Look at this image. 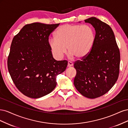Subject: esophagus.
Returning <instances> with one entry per match:
<instances>
[{
    "label": "esophagus",
    "instance_id": "34e87169",
    "mask_svg": "<svg viewBox=\"0 0 128 128\" xmlns=\"http://www.w3.org/2000/svg\"><path fill=\"white\" fill-rule=\"evenodd\" d=\"M73 66V64L72 62H70L69 61L68 62V65H67V67H72Z\"/></svg>",
    "mask_w": 128,
    "mask_h": 128
}]
</instances>
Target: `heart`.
Listing matches in <instances>:
<instances>
[{
  "mask_svg": "<svg viewBox=\"0 0 128 128\" xmlns=\"http://www.w3.org/2000/svg\"><path fill=\"white\" fill-rule=\"evenodd\" d=\"M95 34L88 25L64 24L55 32V38H50L48 45L53 55L58 59L62 58L67 48L72 58L79 59L86 57L94 45Z\"/></svg>",
  "mask_w": 128,
  "mask_h": 128,
  "instance_id": "1",
  "label": "heart"
}]
</instances>
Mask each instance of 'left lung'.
Segmentation results:
<instances>
[{
	"instance_id": "8db88e82",
	"label": "left lung",
	"mask_w": 128,
	"mask_h": 128,
	"mask_svg": "<svg viewBox=\"0 0 128 128\" xmlns=\"http://www.w3.org/2000/svg\"><path fill=\"white\" fill-rule=\"evenodd\" d=\"M84 21L94 28L95 40L90 53L74 64L77 72L74 84L80 94L94 99L106 94L117 81L120 53L109 25L95 17Z\"/></svg>"
}]
</instances>
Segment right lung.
Returning <instances> with one entry per match:
<instances>
[{
	"label": "right lung",
	"mask_w": 128,
	"mask_h": 128,
	"mask_svg": "<svg viewBox=\"0 0 128 128\" xmlns=\"http://www.w3.org/2000/svg\"><path fill=\"white\" fill-rule=\"evenodd\" d=\"M59 24H26L12 42L8 72L18 90L29 98L51 93L56 86V76L67 68V61L54 59L48 42L50 34Z\"/></svg>",
	"instance_id": "obj_1"
}]
</instances>
